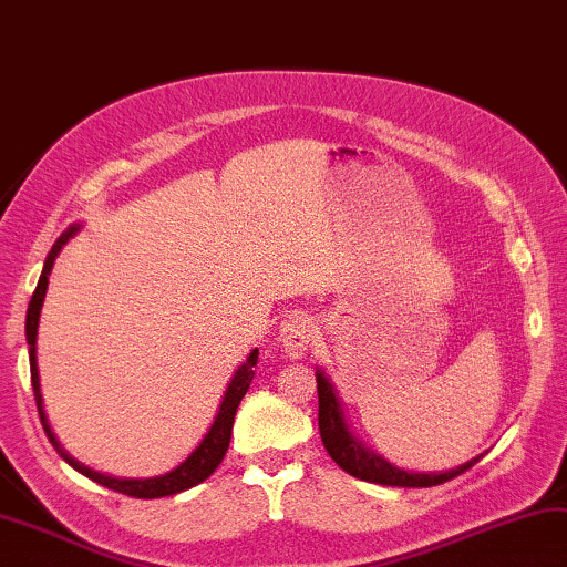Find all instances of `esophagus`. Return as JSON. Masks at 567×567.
Wrapping results in <instances>:
<instances>
[{
    "mask_svg": "<svg viewBox=\"0 0 567 567\" xmlns=\"http://www.w3.org/2000/svg\"><path fill=\"white\" fill-rule=\"evenodd\" d=\"M313 340H316V326L313 320L303 313L288 316L279 328V343L284 346L286 355L293 360L303 358L306 352L311 350Z\"/></svg>",
    "mask_w": 567,
    "mask_h": 567,
    "instance_id": "esophagus-1",
    "label": "esophagus"
}]
</instances>
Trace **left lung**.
<instances>
[{"instance_id":"8db88e82","label":"left lung","mask_w":567,"mask_h":567,"mask_svg":"<svg viewBox=\"0 0 567 567\" xmlns=\"http://www.w3.org/2000/svg\"><path fill=\"white\" fill-rule=\"evenodd\" d=\"M316 382H318V430H320V440H323L326 452L346 474L362 478V482L382 484V486H404V488L424 486L426 488V486L444 484L450 482V478L464 474L466 468H472L478 458L484 456L478 454L474 458H468V462L462 466L446 468V472H430V474L404 472V468L390 464L388 458L380 456L378 452L368 450V446L358 440L355 432L350 430L343 402H340L336 384L330 382L323 368H316Z\"/></svg>"}]
</instances>
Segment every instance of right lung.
Listing matches in <instances>:
<instances>
[{
    "instance_id": "add662e5",
    "label": "right lung",
    "mask_w": 567,
    "mask_h": 567,
    "mask_svg": "<svg viewBox=\"0 0 567 567\" xmlns=\"http://www.w3.org/2000/svg\"><path fill=\"white\" fill-rule=\"evenodd\" d=\"M83 224H71V227L61 234L53 244L47 261H44V271L39 276V284H37V291L31 296L29 301V311H27V343H29V365H31V388H34V398H37V408H39V416H41V424H44V432L49 436V442L53 444V450L59 452V456L66 462L69 466L76 468L79 474L89 476L91 482L101 484V486H109L117 494H125V496H135V498H163V496H175L179 491H187L192 486H197L205 482L207 476H212V472L221 464L224 454L229 450V440H231V426H234V414H237V408L244 394H247L249 384L254 380V368H256V360H259V348H254L247 360L241 362V365L234 370V375L227 384V390H224V398L217 408L215 420H212L209 430L202 436V442L195 446V450L189 452V456L185 462H179L175 468H169L167 474H159V476H151V478H117L111 474H101L95 472V468L81 464L79 458H73L66 450H63L59 436L53 434L51 424H49V416L44 410V394H41V382H39V362H37V338H39V318H41V306H44V298H47V288H49V274L53 269V261H56V256L61 254V249L66 247V241L76 237L81 231Z\"/></svg>"
}]
</instances>
